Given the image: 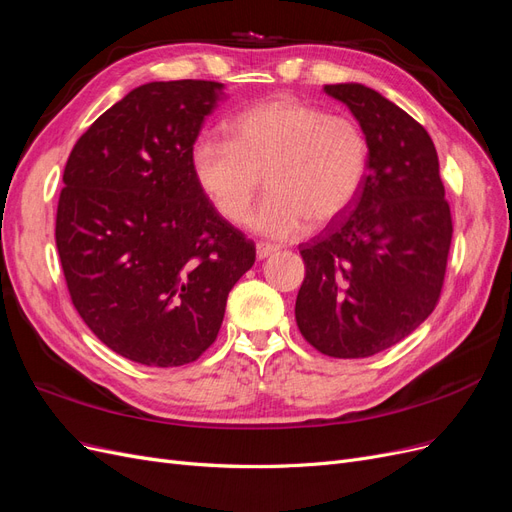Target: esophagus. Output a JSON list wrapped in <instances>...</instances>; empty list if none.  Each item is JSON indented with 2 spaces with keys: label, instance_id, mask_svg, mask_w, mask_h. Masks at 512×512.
Returning <instances> with one entry per match:
<instances>
[{
  "label": "esophagus",
  "instance_id": "34e87169",
  "mask_svg": "<svg viewBox=\"0 0 512 512\" xmlns=\"http://www.w3.org/2000/svg\"><path fill=\"white\" fill-rule=\"evenodd\" d=\"M275 252H280V245H273V243H265V241H260V243L256 245V256H258L260 260H265V258L273 256Z\"/></svg>",
  "mask_w": 512,
  "mask_h": 512
}]
</instances>
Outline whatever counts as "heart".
<instances>
[{
	"mask_svg": "<svg viewBox=\"0 0 512 512\" xmlns=\"http://www.w3.org/2000/svg\"><path fill=\"white\" fill-rule=\"evenodd\" d=\"M230 138L200 136L192 170L211 205L230 224H243L262 188L267 198L252 228L292 239L312 222L324 226L346 213L367 177L369 141L348 115L294 96H273L230 121Z\"/></svg>",
	"mask_w": 512,
	"mask_h": 512,
	"instance_id": "obj_1",
	"label": "heart"
}]
</instances>
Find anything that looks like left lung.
I'll use <instances>...</instances> for the list:
<instances>
[{
  "instance_id": "left-lung-1",
  "label": "left lung",
  "mask_w": 512,
  "mask_h": 512,
  "mask_svg": "<svg viewBox=\"0 0 512 512\" xmlns=\"http://www.w3.org/2000/svg\"><path fill=\"white\" fill-rule=\"evenodd\" d=\"M324 91L359 119L369 168L352 207L299 245L305 280L294 318L318 352L365 359L401 342L436 309L453 218L421 123L363 85Z\"/></svg>"
}]
</instances>
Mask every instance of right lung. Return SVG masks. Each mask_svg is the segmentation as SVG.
Returning a JSON list of instances; mask_svg holds the SVG:
<instances>
[{"label": "right lung", "instance_id": "add662e5", "mask_svg": "<svg viewBox=\"0 0 512 512\" xmlns=\"http://www.w3.org/2000/svg\"><path fill=\"white\" fill-rule=\"evenodd\" d=\"M213 81L132 89L76 141L55 243L72 305L104 346L147 367L194 363L218 337L254 241L209 203L192 147Z\"/></svg>", "mask_w": 512, "mask_h": 512}]
</instances>
